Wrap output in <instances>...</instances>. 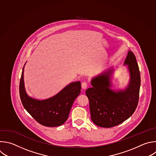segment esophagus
I'll list each match as a JSON object with an SVG mask.
<instances>
[{
	"label": "esophagus",
	"instance_id": "obj_1",
	"mask_svg": "<svg viewBox=\"0 0 156 156\" xmlns=\"http://www.w3.org/2000/svg\"><path fill=\"white\" fill-rule=\"evenodd\" d=\"M81 87H82V88L84 89H86L87 87V83L86 81L83 82V83H81Z\"/></svg>",
	"mask_w": 156,
	"mask_h": 156
}]
</instances>
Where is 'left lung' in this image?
<instances>
[{
  "label": "left lung",
  "mask_w": 156,
  "mask_h": 156,
  "mask_svg": "<svg viewBox=\"0 0 156 156\" xmlns=\"http://www.w3.org/2000/svg\"><path fill=\"white\" fill-rule=\"evenodd\" d=\"M124 65H128L130 81L124 90L111 89L113 69L93 78L92 87L86 90L89 98L90 116L97 126L110 128L129 119L135 111L139 99L140 73L136 58L129 51Z\"/></svg>",
  "instance_id": "left-lung-1"
}]
</instances>
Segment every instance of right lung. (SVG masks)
Instances as JSON below:
<instances>
[{
  "label": "right lung",
  "instance_id": "add662e5",
  "mask_svg": "<svg viewBox=\"0 0 156 156\" xmlns=\"http://www.w3.org/2000/svg\"><path fill=\"white\" fill-rule=\"evenodd\" d=\"M24 67L20 83V95L22 104L32 117L46 127L62 125L68 119L75 98L81 93V82H73L49 98L40 100L30 97L24 84Z\"/></svg>",
  "mask_w": 156,
  "mask_h": 156
}]
</instances>
